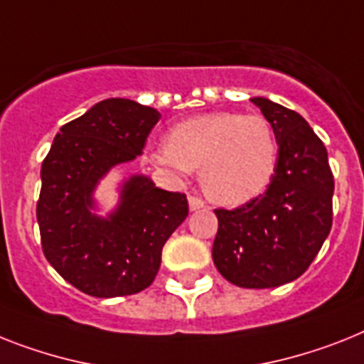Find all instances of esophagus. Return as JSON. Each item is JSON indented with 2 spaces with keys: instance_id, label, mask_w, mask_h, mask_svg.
<instances>
[{
  "instance_id": "obj_1",
  "label": "esophagus",
  "mask_w": 364,
  "mask_h": 364,
  "mask_svg": "<svg viewBox=\"0 0 364 364\" xmlns=\"http://www.w3.org/2000/svg\"><path fill=\"white\" fill-rule=\"evenodd\" d=\"M188 203H189V210H191V212H197V210L204 208L203 200H200L199 197H193V195H189Z\"/></svg>"
}]
</instances>
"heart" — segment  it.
Segmentation results:
<instances>
[{"label":"heart","instance_id":"1","mask_svg":"<svg viewBox=\"0 0 364 364\" xmlns=\"http://www.w3.org/2000/svg\"><path fill=\"white\" fill-rule=\"evenodd\" d=\"M150 158L178 175L199 169L200 186L210 199L240 206L260 197L272 184L279 143L264 117L210 111L173 126L165 146L152 150Z\"/></svg>","mask_w":364,"mask_h":364}]
</instances>
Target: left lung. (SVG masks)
I'll list each match as a JSON object with an SVG mask.
<instances>
[{"mask_svg":"<svg viewBox=\"0 0 364 364\" xmlns=\"http://www.w3.org/2000/svg\"><path fill=\"white\" fill-rule=\"evenodd\" d=\"M251 102L277 135V169L260 197L215 210L212 258L236 287L275 288L305 273L326 242L335 182L326 146L299 113L262 96Z\"/></svg>","mask_w":364,"mask_h":364,"instance_id":"obj_1","label":"left lung"}]
</instances>
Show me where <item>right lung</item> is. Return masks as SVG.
<instances>
[{
  "mask_svg": "<svg viewBox=\"0 0 364 364\" xmlns=\"http://www.w3.org/2000/svg\"><path fill=\"white\" fill-rule=\"evenodd\" d=\"M160 113L107 98L63 126L42 161L37 221L42 251L65 281L95 297L132 296L152 284L161 249L188 218L184 193L146 175L119 186V203L96 214L95 191L115 165L143 154Z\"/></svg>",
  "mask_w": 364,
  "mask_h": 364,
  "instance_id": "obj_1",
  "label": "right lung"
}]
</instances>
